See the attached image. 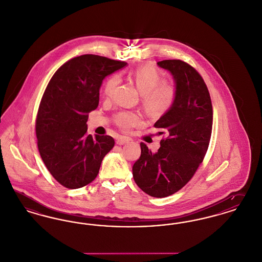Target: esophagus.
Returning a JSON list of instances; mask_svg holds the SVG:
<instances>
[{
    "mask_svg": "<svg viewBox=\"0 0 262 262\" xmlns=\"http://www.w3.org/2000/svg\"><path fill=\"white\" fill-rule=\"evenodd\" d=\"M130 141V138L124 137V136H120V137L117 138L116 139V144L117 145H124L126 143H128Z\"/></svg>",
    "mask_w": 262,
    "mask_h": 262,
    "instance_id": "obj_1",
    "label": "esophagus"
}]
</instances>
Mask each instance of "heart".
<instances>
[{
    "instance_id": "heart-1",
    "label": "heart",
    "mask_w": 262,
    "mask_h": 262,
    "mask_svg": "<svg viewBox=\"0 0 262 262\" xmlns=\"http://www.w3.org/2000/svg\"><path fill=\"white\" fill-rule=\"evenodd\" d=\"M131 78L142 95V102L148 112L161 114L173 104L177 97L176 86L171 83H161L162 75L156 68L151 66L140 67L131 73ZM119 82L120 77L118 75L108 79L104 85V96L111 97ZM114 121L124 131L144 124L143 116L134 111L118 112L114 117Z\"/></svg>"
}]
</instances>
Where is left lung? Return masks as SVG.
I'll return each mask as SVG.
<instances>
[{"mask_svg": "<svg viewBox=\"0 0 262 262\" xmlns=\"http://www.w3.org/2000/svg\"><path fill=\"white\" fill-rule=\"evenodd\" d=\"M172 76L177 97L155 123L165 134L152 152L141 143V156L133 165L138 186L152 197L169 196L181 189L202 163L209 146L213 108L206 84L198 72L180 60L157 63Z\"/></svg>", "mask_w": 262, "mask_h": 262, "instance_id": "8db88e82", "label": "left lung"}]
</instances>
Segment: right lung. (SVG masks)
I'll return each mask as SVG.
<instances>
[{"label":"right lung","instance_id":"1","mask_svg":"<svg viewBox=\"0 0 262 262\" xmlns=\"http://www.w3.org/2000/svg\"><path fill=\"white\" fill-rule=\"evenodd\" d=\"M126 65L101 56L75 57L56 71L44 92L35 124L38 150L52 177L67 188L96 179L114 146L111 136L88 135L86 121L98 106L104 78Z\"/></svg>","mask_w":262,"mask_h":262}]
</instances>
